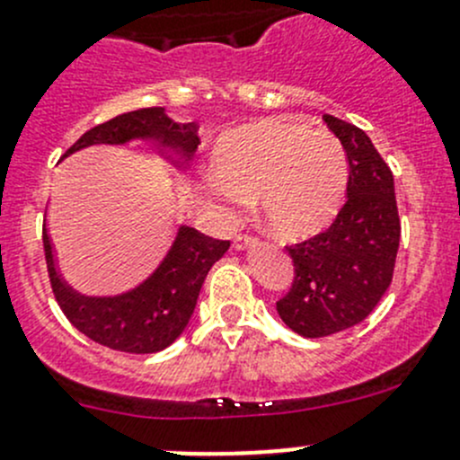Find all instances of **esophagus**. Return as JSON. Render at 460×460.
Segmentation results:
<instances>
[{
	"label": "esophagus",
	"instance_id": "34e87169",
	"mask_svg": "<svg viewBox=\"0 0 460 460\" xmlns=\"http://www.w3.org/2000/svg\"><path fill=\"white\" fill-rule=\"evenodd\" d=\"M257 243V239L252 237V234H237V237H234V242H233V246L237 248V251H243V248H248V246H255Z\"/></svg>",
	"mask_w": 460,
	"mask_h": 460
}]
</instances>
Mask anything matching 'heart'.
Here are the masks:
<instances>
[{
	"label": "heart",
	"instance_id": "heart-1",
	"mask_svg": "<svg viewBox=\"0 0 460 460\" xmlns=\"http://www.w3.org/2000/svg\"><path fill=\"white\" fill-rule=\"evenodd\" d=\"M203 199L234 214L251 199L275 237L318 233L341 203L348 178L345 151L334 135L296 119L270 117L239 126L217 142Z\"/></svg>",
	"mask_w": 460,
	"mask_h": 460
}]
</instances>
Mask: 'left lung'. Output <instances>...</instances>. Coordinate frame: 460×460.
Returning <instances> with one entry per match:
<instances>
[{
  "label": "left lung",
  "instance_id": "obj_1",
  "mask_svg": "<svg viewBox=\"0 0 460 460\" xmlns=\"http://www.w3.org/2000/svg\"><path fill=\"white\" fill-rule=\"evenodd\" d=\"M323 119L348 155V199L327 230L287 246L293 282L278 300L279 318L307 339L348 330L377 307L402 233L393 173L368 135L332 115Z\"/></svg>",
  "mask_w": 460,
  "mask_h": 460
}]
</instances>
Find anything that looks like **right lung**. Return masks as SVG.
I'll return each mask as SVG.
<instances>
[{"mask_svg":"<svg viewBox=\"0 0 460 460\" xmlns=\"http://www.w3.org/2000/svg\"><path fill=\"white\" fill-rule=\"evenodd\" d=\"M135 137L155 139L181 153V157H191L199 148V126L194 121L178 124L169 119L164 108H139L83 133L65 155L92 144H124ZM42 246L56 303L81 334L117 352L151 354L172 345L182 334L194 314L205 275L230 248V242L205 237L194 227L182 226L155 273L117 298L78 296L56 270L47 230L42 233Z\"/></svg>","mask_w":460,"mask_h":460,"instance_id":"obj_1","label":"right lung"}]
</instances>
